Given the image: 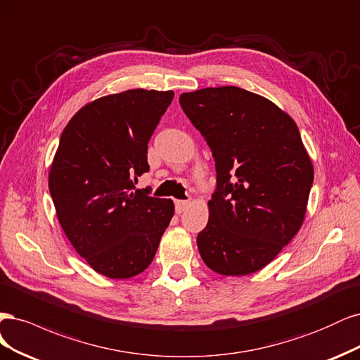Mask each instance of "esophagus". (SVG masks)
Segmentation results:
<instances>
[{"mask_svg":"<svg viewBox=\"0 0 360 360\" xmlns=\"http://www.w3.org/2000/svg\"><path fill=\"white\" fill-rule=\"evenodd\" d=\"M175 207H176V212L182 214L184 211H187L190 207V202L188 200H176L175 202Z\"/></svg>","mask_w":360,"mask_h":360,"instance_id":"1","label":"esophagus"}]
</instances>
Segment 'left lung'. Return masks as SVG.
<instances>
[{
  "label": "left lung",
  "instance_id": "obj_1",
  "mask_svg": "<svg viewBox=\"0 0 360 360\" xmlns=\"http://www.w3.org/2000/svg\"><path fill=\"white\" fill-rule=\"evenodd\" d=\"M212 150L217 191L197 236L200 257L226 276L268 266L302 227L314 167L296 122L271 100L238 86L179 96Z\"/></svg>",
  "mask_w": 360,
  "mask_h": 360
}]
</instances>
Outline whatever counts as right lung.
<instances>
[{"mask_svg": "<svg viewBox=\"0 0 360 360\" xmlns=\"http://www.w3.org/2000/svg\"><path fill=\"white\" fill-rule=\"evenodd\" d=\"M175 92L127 89L86 103L68 121L49 169L56 218L97 274H142L175 214L170 199L134 190L148 142Z\"/></svg>", "mask_w": 360, "mask_h": 360, "instance_id": "right-lung-1", "label": "right lung"}]
</instances>
